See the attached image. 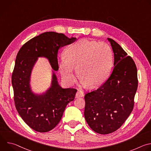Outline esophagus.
<instances>
[{"instance_id":"esophagus-1","label":"esophagus","mask_w":151,"mask_h":151,"mask_svg":"<svg viewBox=\"0 0 151 151\" xmlns=\"http://www.w3.org/2000/svg\"><path fill=\"white\" fill-rule=\"evenodd\" d=\"M83 96V93L81 91V90H78L77 91V93H76L75 97L76 98H78V97H82Z\"/></svg>"}]
</instances>
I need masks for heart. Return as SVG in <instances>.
Instances as JSON below:
<instances>
[{"instance_id": "1", "label": "heart", "mask_w": 151, "mask_h": 151, "mask_svg": "<svg viewBox=\"0 0 151 151\" xmlns=\"http://www.w3.org/2000/svg\"><path fill=\"white\" fill-rule=\"evenodd\" d=\"M113 65V52L105 42L81 39L68 48L65 56L58 61L63 79L72 83L76 79V70L83 83L97 88L108 78Z\"/></svg>"}]
</instances>
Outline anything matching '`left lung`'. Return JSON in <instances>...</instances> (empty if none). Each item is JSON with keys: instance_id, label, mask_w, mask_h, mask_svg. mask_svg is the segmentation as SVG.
<instances>
[{"instance_id": "8db88e82", "label": "left lung", "mask_w": 151, "mask_h": 151, "mask_svg": "<svg viewBox=\"0 0 151 151\" xmlns=\"http://www.w3.org/2000/svg\"><path fill=\"white\" fill-rule=\"evenodd\" d=\"M114 53V68L107 80L85 95L84 116L95 132L107 134L119 128L131 114L138 79L136 64L114 40L108 38Z\"/></svg>"}]
</instances>
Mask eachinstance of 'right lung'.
I'll use <instances>...</instances> for the list:
<instances>
[{"label": "right lung", "instance_id": "right-lung-1", "mask_svg": "<svg viewBox=\"0 0 151 151\" xmlns=\"http://www.w3.org/2000/svg\"><path fill=\"white\" fill-rule=\"evenodd\" d=\"M75 39L63 33L45 32L25 43L17 55L12 74L15 107L23 121L37 132H48L57 126L67 104L74 100L77 90L61 88L54 73L52 87L48 92L35 96L29 87L32 68L38 57L44 56L49 59L53 69L58 70V49Z\"/></svg>", "mask_w": 151, "mask_h": 151}]
</instances>
